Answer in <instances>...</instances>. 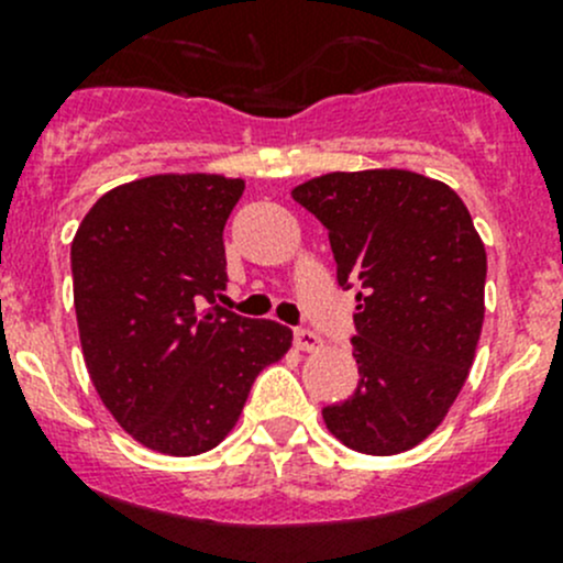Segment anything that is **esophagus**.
Segmentation results:
<instances>
[{"label": "esophagus", "mask_w": 563, "mask_h": 563, "mask_svg": "<svg viewBox=\"0 0 563 563\" xmlns=\"http://www.w3.org/2000/svg\"><path fill=\"white\" fill-rule=\"evenodd\" d=\"M294 343H297L299 351H316L321 345V338L310 329H294Z\"/></svg>", "instance_id": "obj_1"}]
</instances>
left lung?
<instances>
[{
  "mask_svg": "<svg viewBox=\"0 0 563 563\" xmlns=\"http://www.w3.org/2000/svg\"><path fill=\"white\" fill-rule=\"evenodd\" d=\"M291 196L329 231L340 286L356 288L360 384L323 422L365 455L411 450L474 365L487 275L474 220L444 181L400 168L323 174Z\"/></svg>",
  "mask_w": 563,
  "mask_h": 563,
  "instance_id": "obj_1",
  "label": "left lung"
}]
</instances>
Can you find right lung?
<instances>
[{
  "label": "right lung",
  "instance_id": "add662e5",
  "mask_svg": "<svg viewBox=\"0 0 563 563\" xmlns=\"http://www.w3.org/2000/svg\"><path fill=\"white\" fill-rule=\"evenodd\" d=\"M245 192L218 174H157L113 187L70 247L84 360L119 424L163 455L229 435L255 376L291 329L212 305L225 288L223 229Z\"/></svg>",
  "mask_w": 563,
  "mask_h": 563
}]
</instances>
